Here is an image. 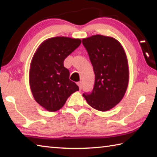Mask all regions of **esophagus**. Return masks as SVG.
<instances>
[{"label": "esophagus", "instance_id": "obj_1", "mask_svg": "<svg viewBox=\"0 0 157 157\" xmlns=\"http://www.w3.org/2000/svg\"><path fill=\"white\" fill-rule=\"evenodd\" d=\"M78 85L79 88V90H82V87H83V84H82V82H79L78 83Z\"/></svg>", "mask_w": 157, "mask_h": 157}]
</instances>
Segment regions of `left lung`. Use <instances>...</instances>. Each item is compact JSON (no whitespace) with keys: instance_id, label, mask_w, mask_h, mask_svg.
<instances>
[{"instance_id":"left-lung-1","label":"left lung","mask_w":157,"mask_h":157,"mask_svg":"<svg viewBox=\"0 0 157 157\" xmlns=\"http://www.w3.org/2000/svg\"><path fill=\"white\" fill-rule=\"evenodd\" d=\"M94 67L95 84L91 94L83 96L92 108L107 111L123 99L129 83L126 53L111 36L96 34L82 39Z\"/></svg>"}]
</instances>
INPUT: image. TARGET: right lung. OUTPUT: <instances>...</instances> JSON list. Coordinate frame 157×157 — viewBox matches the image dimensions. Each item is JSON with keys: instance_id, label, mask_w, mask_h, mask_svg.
<instances>
[{"instance_id": "right-lung-1", "label": "right lung", "mask_w": 157, "mask_h": 157, "mask_svg": "<svg viewBox=\"0 0 157 157\" xmlns=\"http://www.w3.org/2000/svg\"><path fill=\"white\" fill-rule=\"evenodd\" d=\"M81 39L55 36L44 41L32 59L29 82L36 102L54 112L62 108L68 98L79 87L69 79L63 61L81 44Z\"/></svg>"}]
</instances>
